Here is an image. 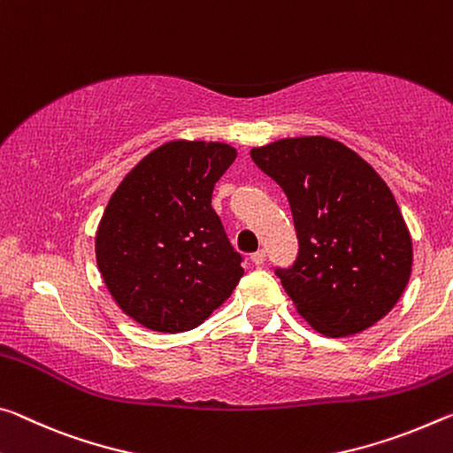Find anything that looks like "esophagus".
<instances>
[{"instance_id":"obj_1","label":"esophagus","mask_w":453,"mask_h":453,"mask_svg":"<svg viewBox=\"0 0 453 453\" xmlns=\"http://www.w3.org/2000/svg\"><path fill=\"white\" fill-rule=\"evenodd\" d=\"M264 260H265V252H264V250H257V252L252 254V262H254L256 265H262Z\"/></svg>"}]
</instances>
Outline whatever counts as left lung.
Segmentation results:
<instances>
[{"instance_id": "8db88e82", "label": "left lung", "mask_w": 453, "mask_h": 453, "mask_svg": "<svg viewBox=\"0 0 453 453\" xmlns=\"http://www.w3.org/2000/svg\"><path fill=\"white\" fill-rule=\"evenodd\" d=\"M288 197L298 256L276 276L296 311L326 336L381 320L411 276V235L391 189L355 150L296 136L250 150Z\"/></svg>"}]
</instances>
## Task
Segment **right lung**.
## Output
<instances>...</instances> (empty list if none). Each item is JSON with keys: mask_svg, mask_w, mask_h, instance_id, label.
<instances>
[{"mask_svg": "<svg viewBox=\"0 0 453 453\" xmlns=\"http://www.w3.org/2000/svg\"><path fill=\"white\" fill-rule=\"evenodd\" d=\"M226 142L171 141L150 150L106 205L96 264L120 311L157 333L199 326L229 298L243 257L211 207L235 161Z\"/></svg>", "mask_w": 453, "mask_h": 453, "instance_id": "1", "label": "right lung"}]
</instances>
